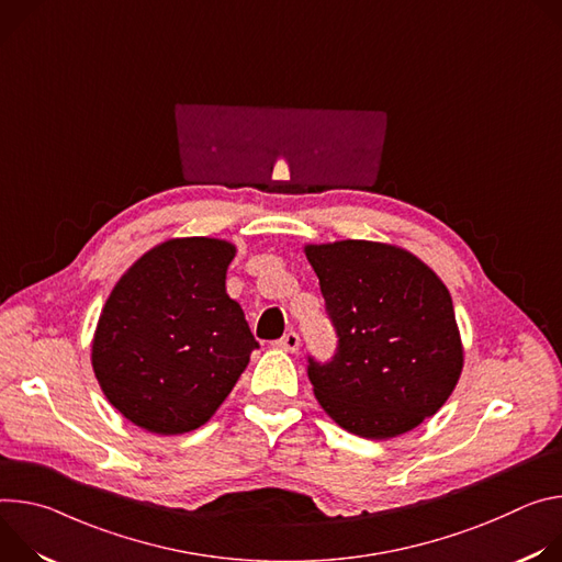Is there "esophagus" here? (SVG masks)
<instances>
[{"mask_svg": "<svg viewBox=\"0 0 562 562\" xmlns=\"http://www.w3.org/2000/svg\"><path fill=\"white\" fill-rule=\"evenodd\" d=\"M299 346H301V339H299V335L292 333V330H290L288 335H283V337L277 341V348L288 350V352H296Z\"/></svg>", "mask_w": 562, "mask_h": 562, "instance_id": "esophagus-1", "label": "esophagus"}]
</instances>
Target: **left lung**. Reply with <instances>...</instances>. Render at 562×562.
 Here are the masks:
<instances>
[{
    "mask_svg": "<svg viewBox=\"0 0 562 562\" xmlns=\"http://www.w3.org/2000/svg\"><path fill=\"white\" fill-rule=\"evenodd\" d=\"M305 257L339 337L333 361L307 359L322 408L368 440L397 438L438 413L464 366L442 279L408 249L378 240L305 245Z\"/></svg>",
    "mask_w": 562,
    "mask_h": 562,
    "instance_id": "obj_1",
    "label": "left lung"
}]
</instances>
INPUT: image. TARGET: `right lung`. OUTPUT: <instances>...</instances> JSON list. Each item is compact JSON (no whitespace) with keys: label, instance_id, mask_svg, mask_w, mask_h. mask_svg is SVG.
<instances>
[{"label":"right lung","instance_id":"obj_1","mask_svg":"<svg viewBox=\"0 0 562 562\" xmlns=\"http://www.w3.org/2000/svg\"><path fill=\"white\" fill-rule=\"evenodd\" d=\"M236 247L169 238L113 285L91 363L109 404L156 435L190 432L218 411L259 341L225 290Z\"/></svg>","mask_w":562,"mask_h":562}]
</instances>
